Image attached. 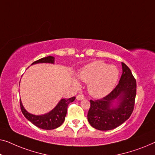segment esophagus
Listing matches in <instances>:
<instances>
[{"mask_svg":"<svg viewBox=\"0 0 155 155\" xmlns=\"http://www.w3.org/2000/svg\"><path fill=\"white\" fill-rule=\"evenodd\" d=\"M83 99H84V96L83 95L79 94V95H78L77 96V100H81Z\"/></svg>","mask_w":155,"mask_h":155,"instance_id":"1","label":"esophagus"}]
</instances>
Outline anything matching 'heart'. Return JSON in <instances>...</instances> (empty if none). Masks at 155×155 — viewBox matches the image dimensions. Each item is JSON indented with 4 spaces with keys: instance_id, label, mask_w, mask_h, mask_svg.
I'll use <instances>...</instances> for the list:
<instances>
[{
    "instance_id": "1",
    "label": "heart",
    "mask_w": 155,
    "mask_h": 155,
    "mask_svg": "<svg viewBox=\"0 0 155 155\" xmlns=\"http://www.w3.org/2000/svg\"><path fill=\"white\" fill-rule=\"evenodd\" d=\"M80 79L88 85L93 97H101L114 88L119 78V70L114 65H107L103 61H95L86 65L79 72ZM76 84H78L76 81Z\"/></svg>"
}]
</instances>
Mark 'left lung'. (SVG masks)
<instances>
[{"instance_id":"1","label":"left lung","mask_w":155,"mask_h":155,"mask_svg":"<svg viewBox=\"0 0 155 155\" xmlns=\"http://www.w3.org/2000/svg\"><path fill=\"white\" fill-rule=\"evenodd\" d=\"M121 77L117 86L102 98L91 100L88 120L93 128L100 130H109L118 127L131 115L136 95V81L127 65L121 62ZM115 99L118 101L113 106Z\"/></svg>"}]
</instances>
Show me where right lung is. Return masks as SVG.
Masks as SVG:
<instances>
[{
    "label": "right lung",
    "mask_w": 155,
    "mask_h": 155,
    "mask_svg": "<svg viewBox=\"0 0 155 155\" xmlns=\"http://www.w3.org/2000/svg\"><path fill=\"white\" fill-rule=\"evenodd\" d=\"M55 58L53 56H48L35 61L31 64H38V63H51L53 64ZM76 99V97H70L69 99L63 98L59 102L57 106L53 110L43 115H34L30 114L24 108L20 102V108L21 112L26 118L37 127L45 130H52L58 128L64 122L65 117L67 114V107L70 102H72Z\"/></svg>",
    "instance_id": "obj_1"
}]
</instances>
